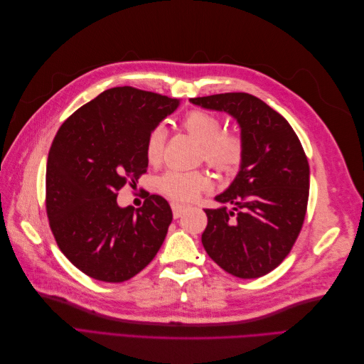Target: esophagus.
<instances>
[{
	"mask_svg": "<svg viewBox=\"0 0 364 364\" xmlns=\"http://www.w3.org/2000/svg\"><path fill=\"white\" fill-rule=\"evenodd\" d=\"M171 209H173V217L174 218H179L185 213L186 208L179 205V203H171Z\"/></svg>",
	"mask_w": 364,
	"mask_h": 364,
	"instance_id": "obj_1",
	"label": "esophagus"
}]
</instances>
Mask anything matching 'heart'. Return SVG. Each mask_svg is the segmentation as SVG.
Wrapping results in <instances>:
<instances>
[{
	"label": "heart",
	"instance_id": "b5f03b06",
	"mask_svg": "<svg viewBox=\"0 0 364 364\" xmlns=\"http://www.w3.org/2000/svg\"><path fill=\"white\" fill-rule=\"evenodd\" d=\"M185 130L203 146V159L220 171L237 168L243 159V139L237 134L222 132L223 123L217 115L206 111H191L182 119ZM165 130L153 127L144 142V153L150 164H158L162 158ZM209 185V179L200 171L168 170L156 181L159 193L178 203L193 202Z\"/></svg>",
	"mask_w": 364,
	"mask_h": 364
}]
</instances>
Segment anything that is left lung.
I'll return each mask as SVG.
<instances>
[{"label": "left lung", "instance_id": "8db88e82", "mask_svg": "<svg viewBox=\"0 0 364 364\" xmlns=\"http://www.w3.org/2000/svg\"><path fill=\"white\" fill-rule=\"evenodd\" d=\"M190 102L234 117L245 146L234 182L215 197L234 208L205 209L202 245L234 277H264L289 255L304 225L310 165L301 141L289 121L255 95L226 92Z\"/></svg>", "mask_w": 364, "mask_h": 364}]
</instances>
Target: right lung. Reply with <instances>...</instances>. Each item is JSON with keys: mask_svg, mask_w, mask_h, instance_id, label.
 <instances>
[{"mask_svg": "<svg viewBox=\"0 0 364 364\" xmlns=\"http://www.w3.org/2000/svg\"><path fill=\"white\" fill-rule=\"evenodd\" d=\"M178 98L118 86L83 105L58 130L48 153L46 206L62 253L103 282L134 278L155 258L173 213L158 194L119 208L118 191L138 182L149 161V132L173 114Z\"/></svg>", "mask_w": 364, "mask_h": 364, "instance_id": "obj_1", "label": "right lung"}]
</instances>
